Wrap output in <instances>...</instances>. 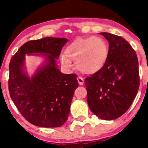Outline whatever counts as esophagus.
Listing matches in <instances>:
<instances>
[{
    "label": "esophagus",
    "instance_id": "1",
    "mask_svg": "<svg viewBox=\"0 0 148 148\" xmlns=\"http://www.w3.org/2000/svg\"><path fill=\"white\" fill-rule=\"evenodd\" d=\"M77 81H78V83H79V85H83V84H84V78L82 77L79 76L78 77H77Z\"/></svg>",
    "mask_w": 148,
    "mask_h": 148
}]
</instances>
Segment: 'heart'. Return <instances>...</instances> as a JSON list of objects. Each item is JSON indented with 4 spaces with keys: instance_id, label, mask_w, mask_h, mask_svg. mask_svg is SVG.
Wrapping results in <instances>:
<instances>
[{
    "instance_id": "heart-1",
    "label": "heart",
    "mask_w": 148,
    "mask_h": 148,
    "mask_svg": "<svg viewBox=\"0 0 148 148\" xmlns=\"http://www.w3.org/2000/svg\"><path fill=\"white\" fill-rule=\"evenodd\" d=\"M109 54L106 42L100 37L79 38L66 47L64 54L60 56L62 65L70 69L73 67L71 60L75 61L79 71L86 74L98 72L106 64Z\"/></svg>"
}]
</instances>
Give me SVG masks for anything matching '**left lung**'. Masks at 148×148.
Returning <instances> with one entry per match:
<instances>
[{
  "instance_id": "left-lung-1",
  "label": "left lung",
  "mask_w": 148,
  "mask_h": 148,
  "mask_svg": "<svg viewBox=\"0 0 148 148\" xmlns=\"http://www.w3.org/2000/svg\"><path fill=\"white\" fill-rule=\"evenodd\" d=\"M109 42L108 60L102 69L85 79L91 111L103 120H114L127 112L139 87L136 52L121 36L100 33Z\"/></svg>"
}]
</instances>
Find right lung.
<instances>
[{"label":"right lung","mask_w":148,"mask_h":148,"mask_svg":"<svg viewBox=\"0 0 148 148\" xmlns=\"http://www.w3.org/2000/svg\"><path fill=\"white\" fill-rule=\"evenodd\" d=\"M66 38L46 37L23 44L9 63L10 96L22 116L42 127H58L66 122L74 92L79 84L76 74L61 73L56 58ZM41 53L47 64L29 78L23 71L25 53Z\"/></svg>","instance_id":"obj_1"}]
</instances>
